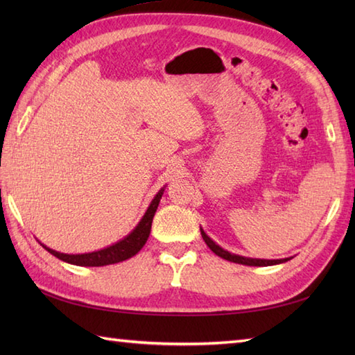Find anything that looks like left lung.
<instances>
[{
  "mask_svg": "<svg viewBox=\"0 0 355 355\" xmlns=\"http://www.w3.org/2000/svg\"><path fill=\"white\" fill-rule=\"evenodd\" d=\"M201 230V236L205 239V243L207 244V247L212 250L215 254L220 256V258L225 259V261H230V262H235V263H243V266H250V267H268V266H276V263H282L290 261L291 258H284V259H258V258H247V256H241V254H235V253H230L227 250H224L221 245H218L215 241L210 238L207 233Z\"/></svg>",
  "mask_w": 355,
  "mask_h": 355,
  "instance_id": "left-lung-1",
  "label": "left lung"
}]
</instances>
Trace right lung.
Instances as JSON below:
<instances>
[{
  "mask_svg": "<svg viewBox=\"0 0 355 355\" xmlns=\"http://www.w3.org/2000/svg\"><path fill=\"white\" fill-rule=\"evenodd\" d=\"M164 189H166V184L155 193V197L149 202L146 212L143 214L137 225H135V227L128 233L125 238H122L120 241H117V243L111 244L108 247L101 248V250L88 252V253H61L42 244L41 241L40 244L49 253L56 256L58 259L73 263V266H79V267H102V266H110V263H117V262L130 259L134 254H137L141 250V247L146 244L150 233V225H153V218L157 212L158 202L162 200Z\"/></svg>",
  "mask_w": 355,
  "mask_h": 355,
  "instance_id": "1",
  "label": "right lung"
}]
</instances>
